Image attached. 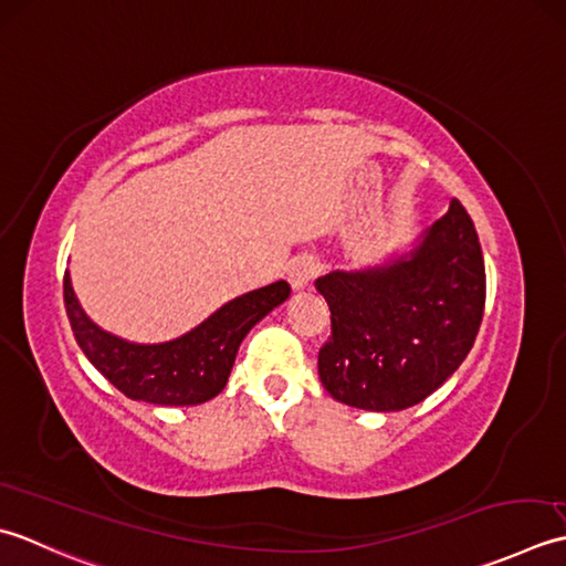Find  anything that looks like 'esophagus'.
I'll return each instance as SVG.
<instances>
[{
	"label": "esophagus",
	"mask_w": 566,
	"mask_h": 566,
	"mask_svg": "<svg viewBox=\"0 0 566 566\" xmlns=\"http://www.w3.org/2000/svg\"><path fill=\"white\" fill-rule=\"evenodd\" d=\"M319 271V263L313 256H297L287 266V283H291L293 291H303L315 279Z\"/></svg>",
	"instance_id": "1"
}]
</instances>
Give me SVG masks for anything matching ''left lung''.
<instances>
[{"label":"left lung","instance_id":"obj_1","mask_svg":"<svg viewBox=\"0 0 566 566\" xmlns=\"http://www.w3.org/2000/svg\"><path fill=\"white\" fill-rule=\"evenodd\" d=\"M332 313L317 356L327 394L352 408L418 406L474 347L486 269L474 222L459 200L400 256L315 281Z\"/></svg>","mask_w":566,"mask_h":566}]
</instances>
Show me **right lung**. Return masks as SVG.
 <instances>
[{
  "instance_id": "right-lung-1",
  "label": "right lung",
  "mask_w": 566,
  "mask_h": 566,
  "mask_svg": "<svg viewBox=\"0 0 566 566\" xmlns=\"http://www.w3.org/2000/svg\"><path fill=\"white\" fill-rule=\"evenodd\" d=\"M287 295L291 285L285 281L271 283L229 300L176 339L136 344L97 327L77 303L71 273L65 271L63 279L65 313L90 364L126 398L154 406H200L222 394L239 344L256 322L285 303Z\"/></svg>"
}]
</instances>
